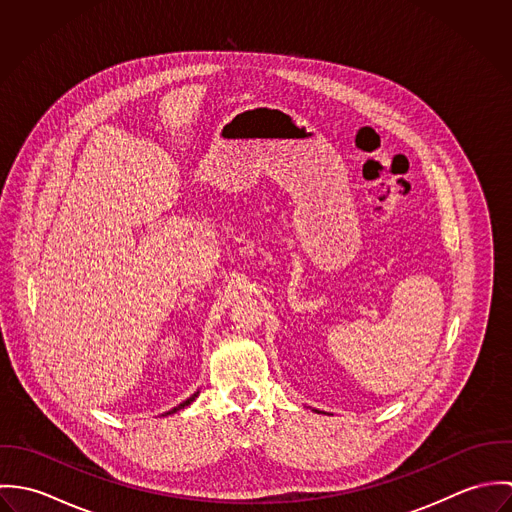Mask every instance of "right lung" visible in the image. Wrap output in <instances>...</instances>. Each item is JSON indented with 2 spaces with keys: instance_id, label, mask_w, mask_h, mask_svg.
I'll list each match as a JSON object with an SVG mask.
<instances>
[{
  "instance_id": "obj_1",
  "label": "right lung",
  "mask_w": 512,
  "mask_h": 512,
  "mask_svg": "<svg viewBox=\"0 0 512 512\" xmlns=\"http://www.w3.org/2000/svg\"><path fill=\"white\" fill-rule=\"evenodd\" d=\"M197 396H199V392H195V394H193V396H191V398H187V400H185V402H181V404H179V406H175V408H173V410H169V412H167V414H173V412H177V410H181V408H185V406H189V404H191V402H193V400H195V398H197Z\"/></svg>"
}]
</instances>
